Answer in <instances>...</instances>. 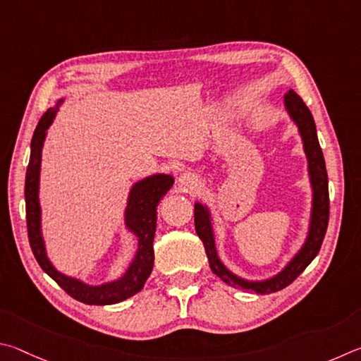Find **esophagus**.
I'll return each instance as SVG.
<instances>
[{"label":"esophagus","instance_id":"34e87169","mask_svg":"<svg viewBox=\"0 0 361 361\" xmlns=\"http://www.w3.org/2000/svg\"><path fill=\"white\" fill-rule=\"evenodd\" d=\"M179 180H180V185L184 187V190H187V192H192V190H195V188L198 187V179L193 174H190V173L180 176Z\"/></svg>","mask_w":361,"mask_h":361}]
</instances>
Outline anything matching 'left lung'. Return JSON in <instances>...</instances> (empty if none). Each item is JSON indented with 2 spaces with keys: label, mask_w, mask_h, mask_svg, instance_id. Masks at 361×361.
<instances>
[{
  "label": "left lung",
  "mask_w": 361,
  "mask_h": 361,
  "mask_svg": "<svg viewBox=\"0 0 361 361\" xmlns=\"http://www.w3.org/2000/svg\"><path fill=\"white\" fill-rule=\"evenodd\" d=\"M283 103H286L287 112L290 114V117L293 118V122L298 125V130L301 133L302 144H305V152L307 157V164H309V176H311V184H312V192H314L311 225H309L306 243L298 254L292 258V262H290L279 274L267 281L250 282L235 276L230 269L225 268V264L220 262V258L217 255L209 209L200 203L195 204V230H197V235L204 244L206 255H207V260H209V267L212 269V273L219 276L220 279L228 283V286L243 288L245 292H255L260 295L279 292V290L286 288L307 268V264L311 263L319 254L322 243H324L325 233H326L328 219H330L328 174L325 168V158H324V154H322V149L317 139V131H315L312 114L307 109L305 101H302L293 90H288L286 93V97H283Z\"/></svg>",
  "instance_id": "8db88e82"
}]
</instances>
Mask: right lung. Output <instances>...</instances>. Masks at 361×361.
Returning a JSON list of instances; mask_svg holds the SVG:
<instances>
[{
    "instance_id": "obj_1",
    "label": "right lung",
    "mask_w": 361,
    "mask_h": 361,
    "mask_svg": "<svg viewBox=\"0 0 361 361\" xmlns=\"http://www.w3.org/2000/svg\"><path fill=\"white\" fill-rule=\"evenodd\" d=\"M60 99L55 107L44 114L37 123L33 139H31V155L25 177V206H27V228L31 250L36 262L44 273H47L65 292L74 300L85 305L106 306L116 305L130 296L136 295L144 287L145 281L154 268V236L157 228V206L174 184V179L168 174H155L136 182L133 185L128 204L125 209V225L137 236V252L126 273L118 281L107 282L103 286H87L82 281L59 273L46 255L44 239L41 235V206L37 192H39V171L41 152L46 139V131L54 122V117Z\"/></svg>"
}]
</instances>
